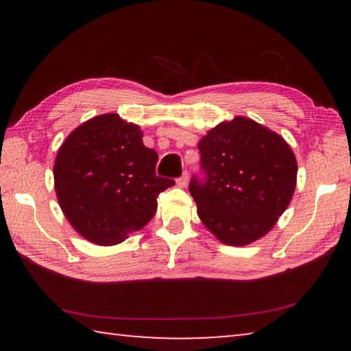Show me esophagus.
<instances>
[{"mask_svg": "<svg viewBox=\"0 0 351 351\" xmlns=\"http://www.w3.org/2000/svg\"><path fill=\"white\" fill-rule=\"evenodd\" d=\"M187 182H189V171H182V175L176 180V184L180 187H186Z\"/></svg>", "mask_w": 351, "mask_h": 351, "instance_id": "obj_1", "label": "esophagus"}]
</instances>
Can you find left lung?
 Segmentation results:
<instances>
[{
	"mask_svg": "<svg viewBox=\"0 0 351 351\" xmlns=\"http://www.w3.org/2000/svg\"><path fill=\"white\" fill-rule=\"evenodd\" d=\"M201 176L189 192L201 221L224 245L258 240L293 198L297 162L282 136L246 117L210 130L199 141Z\"/></svg>",
	"mask_w": 351,
	"mask_h": 351,
	"instance_id": "1",
	"label": "left lung"
}]
</instances>
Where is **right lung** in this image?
Masks as SVG:
<instances>
[{
    "mask_svg": "<svg viewBox=\"0 0 351 351\" xmlns=\"http://www.w3.org/2000/svg\"><path fill=\"white\" fill-rule=\"evenodd\" d=\"M158 153L142 132L117 114L82 123L63 142L54 164L64 217L86 240L111 246L153 218L159 193L173 186L156 175Z\"/></svg>",
    "mask_w": 351,
    "mask_h": 351,
    "instance_id": "obj_1",
    "label": "right lung"
}]
</instances>
